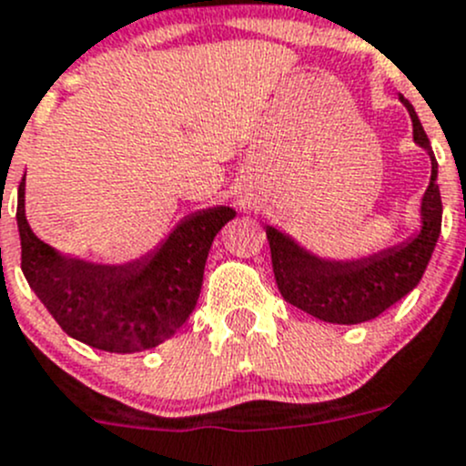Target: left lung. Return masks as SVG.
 Masks as SVG:
<instances>
[{"label": "left lung", "mask_w": 466, "mask_h": 466, "mask_svg": "<svg viewBox=\"0 0 466 466\" xmlns=\"http://www.w3.org/2000/svg\"><path fill=\"white\" fill-rule=\"evenodd\" d=\"M412 121V141L431 157V181L420 206V231L404 242L357 260H329L307 251L289 233L267 227L271 265L282 299L325 323L357 325L377 319L417 287L442 228L438 161L415 109L400 96Z\"/></svg>", "instance_id": "obj_1"}]
</instances>
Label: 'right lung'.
Returning a JSON list of instances; mask_svg holds the SVG:
<instances>
[{
    "instance_id": "add662e5",
    "label": "right lung",
    "mask_w": 466,
    "mask_h": 466,
    "mask_svg": "<svg viewBox=\"0 0 466 466\" xmlns=\"http://www.w3.org/2000/svg\"><path fill=\"white\" fill-rule=\"evenodd\" d=\"M24 177L15 215L22 271L57 325L71 339L116 354L143 352L170 339L198 305L210 244L235 218L231 206L198 210L146 256L103 265L65 256L31 231Z\"/></svg>"
}]
</instances>
